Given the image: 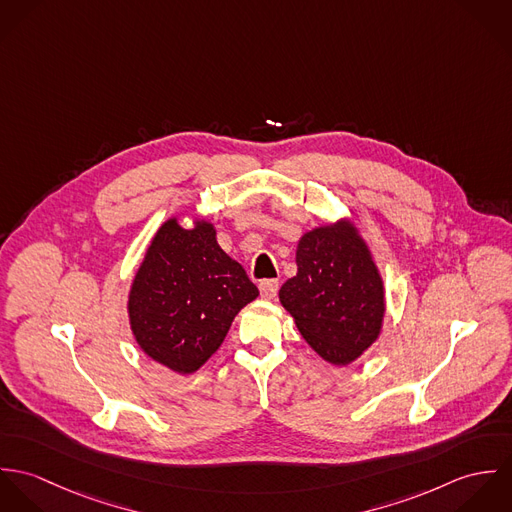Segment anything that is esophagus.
<instances>
[{
    "instance_id": "esophagus-1",
    "label": "esophagus",
    "mask_w": 512,
    "mask_h": 512,
    "mask_svg": "<svg viewBox=\"0 0 512 512\" xmlns=\"http://www.w3.org/2000/svg\"><path fill=\"white\" fill-rule=\"evenodd\" d=\"M280 290V282L278 280H264L260 282V293L264 299H274Z\"/></svg>"
}]
</instances>
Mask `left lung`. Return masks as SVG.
<instances>
[{
  "instance_id": "8db88e82",
  "label": "left lung",
  "mask_w": 512,
  "mask_h": 512,
  "mask_svg": "<svg viewBox=\"0 0 512 512\" xmlns=\"http://www.w3.org/2000/svg\"><path fill=\"white\" fill-rule=\"evenodd\" d=\"M297 276L280 290L282 305L311 349L349 365L380 333L384 288L355 226L341 222L307 232L297 244Z\"/></svg>"
}]
</instances>
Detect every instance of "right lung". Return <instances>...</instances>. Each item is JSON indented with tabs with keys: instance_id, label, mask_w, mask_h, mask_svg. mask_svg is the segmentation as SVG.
I'll list each match as a JSON object with an SVG mask.
<instances>
[{
	"instance_id": "add662e5",
	"label": "right lung",
	"mask_w": 512,
	"mask_h": 512,
	"mask_svg": "<svg viewBox=\"0 0 512 512\" xmlns=\"http://www.w3.org/2000/svg\"><path fill=\"white\" fill-rule=\"evenodd\" d=\"M215 228L167 220L151 240L130 292V323L153 361L189 374L217 351L234 315L258 288L220 250Z\"/></svg>"
}]
</instances>
